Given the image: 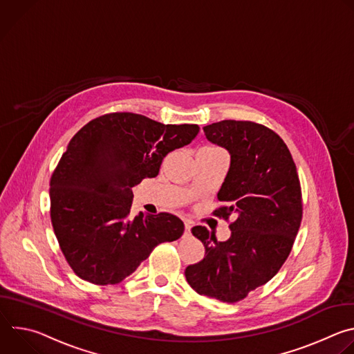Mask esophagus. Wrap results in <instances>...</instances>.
<instances>
[{"label":"esophagus","instance_id":"34e87169","mask_svg":"<svg viewBox=\"0 0 354 354\" xmlns=\"http://www.w3.org/2000/svg\"><path fill=\"white\" fill-rule=\"evenodd\" d=\"M190 228H192V224L189 221H185V236L190 234Z\"/></svg>","mask_w":354,"mask_h":354}]
</instances>
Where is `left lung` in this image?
I'll list each match as a JSON object with an SVG mask.
<instances>
[{
	"mask_svg": "<svg viewBox=\"0 0 354 354\" xmlns=\"http://www.w3.org/2000/svg\"><path fill=\"white\" fill-rule=\"evenodd\" d=\"M206 138L225 148L230 169L217 193L231 236L218 242L206 227L192 234L203 242V261L185 276L200 295L235 302L268 283L286 262L299 228L302 205L297 168L284 141L254 122L223 120L203 127Z\"/></svg>",
	"mask_w": 354,
	"mask_h": 354,
	"instance_id": "1",
	"label": "left lung"
}]
</instances>
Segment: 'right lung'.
<instances>
[{"mask_svg":"<svg viewBox=\"0 0 354 354\" xmlns=\"http://www.w3.org/2000/svg\"><path fill=\"white\" fill-rule=\"evenodd\" d=\"M197 124H162L111 113L85 124L68 142L50 180V216L63 254L78 277L118 284L185 225L168 213L130 216L133 187L156 178L164 157L192 142Z\"/></svg>","mask_w":354,"mask_h":354,"instance_id":"right-lung-1","label":"right lung"}]
</instances>
